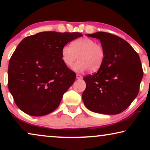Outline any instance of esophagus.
I'll list each match as a JSON object with an SVG mask.
<instances>
[{
	"label": "esophagus",
	"mask_w": 150,
	"mask_h": 150,
	"mask_svg": "<svg viewBox=\"0 0 150 150\" xmlns=\"http://www.w3.org/2000/svg\"><path fill=\"white\" fill-rule=\"evenodd\" d=\"M82 78H83V76L79 74H76V79H81Z\"/></svg>",
	"instance_id": "esophagus-1"
}]
</instances>
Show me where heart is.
Instances as JSON below:
<instances>
[{"label": "heart", "instance_id": "heart-1", "mask_svg": "<svg viewBox=\"0 0 150 150\" xmlns=\"http://www.w3.org/2000/svg\"><path fill=\"white\" fill-rule=\"evenodd\" d=\"M74 65L76 71H83L89 69L91 72H96L101 69L105 60V50L103 46L88 38L77 39L71 43L70 46H65L61 50V59L67 67Z\"/></svg>", "mask_w": 150, "mask_h": 150}]
</instances>
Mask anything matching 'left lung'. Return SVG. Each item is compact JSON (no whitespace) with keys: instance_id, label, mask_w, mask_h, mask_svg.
<instances>
[{"instance_id":"1","label":"left lung","mask_w":150,"mask_h":150,"mask_svg":"<svg viewBox=\"0 0 150 150\" xmlns=\"http://www.w3.org/2000/svg\"><path fill=\"white\" fill-rule=\"evenodd\" d=\"M87 36L100 40L105 60L100 70L83 78V101L91 111L116 115L126 109L138 95L143 71L139 54L126 41L109 33Z\"/></svg>"}]
</instances>
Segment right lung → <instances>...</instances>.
Segmentation results:
<instances>
[{
	"instance_id": "1",
	"label": "right lung",
	"mask_w": 150,
	"mask_h": 150,
	"mask_svg": "<svg viewBox=\"0 0 150 150\" xmlns=\"http://www.w3.org/2000/svg\"><path fill=\"white\" fill-rule=\"evenodd\" d=\"M80 33H38L23 39L9 60L8 87L18 107L31 116H43L58 107L76 74L61 59L67 43Z\"/></svg>"
}]
</instances>
